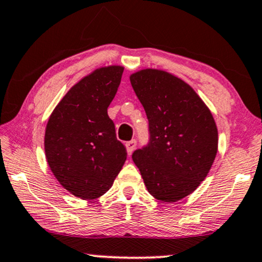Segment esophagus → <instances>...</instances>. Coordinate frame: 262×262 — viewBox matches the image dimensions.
<instances>
[{"label":"esophagus","instance_id":"34e87169","mask_svg":"<svg viewBox=\"0 0 262 262\" xmlns=\"http://www.w3.org/2000/svg\"><path fill=\"white\" fill-rule=\"evenodd\" d=\"M125 146H127L128 155H132V154H133V151L135 150V147H137V141L130 140V141L125 142Z\"/></svg>","mask_w":262,"mask_h":262}]
</instances>
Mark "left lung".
I'll use <instances>...</instances> for the list:
<instances>
[{"label": "left lung", "instance_id": "8db88e82", "mask_svg": "<svg viewBox=\"0 0 262 262\" xmlns=\"http://www.w3.org/2000/svg\"><path fill=\"white\" fill-rule=\"evenodd\" d=\"M145 108L150 144L133 154L147 191L167 203L191 194L207 178L217 152L209 107L184 79L160 69L129 76Z\"/></svg>", "mask_w": 262, "mask_h": 262}]
</instances>
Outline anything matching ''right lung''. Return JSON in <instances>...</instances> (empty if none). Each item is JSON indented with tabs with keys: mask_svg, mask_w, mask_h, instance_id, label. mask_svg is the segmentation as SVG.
<instances>
[{
	"mask_svg": "<svg viewBox=\"0 0 262 262\" xmlns=\"http://www.w3.org/2000/svg\"><path fill=\"white\" fill-rule=\"evenodd\" d=\"M123 70L121 65L93 70L69 89L49 116L46 160L59 184L81 200L106 193L127 160L107 115Z\"/></svg>",
	"mask_w": 262,
	"mask_h": 262,
	"instance_id": "right-lung-1",
	"label": "right lung"
}]
</instances>
